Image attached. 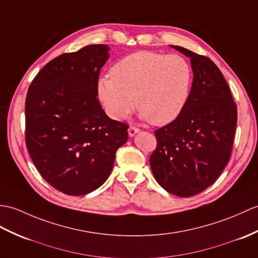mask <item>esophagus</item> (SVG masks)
<instances>
[{"label": "esophagus", "instance_id": "obj_1", "mask_svg": "<svg viewBox=\"0 0 258 258\" xmlns=\"http://www.w3.org/2000/svg\"><path fill=\"white\" fill-rule=\"evenodd\" d=\"M140 132V128H137L135 126H130L128 127V135L130 136H134L136 133H139Z\"/></svg>", "mask_w": 258, "mask_h": 258}]
</instances>
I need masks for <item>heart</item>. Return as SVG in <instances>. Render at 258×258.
<instances>
[{"label": "heart", "instance_id": "1", "mask_svg": "<svg viewBox=\"0 0 258 258\" xmlns=\"http://www.w3.org/2000/svg\"><path fill=\"white\" fill-rule=\"evenodd\" d=\"M192 69L180 55L139 51L113 66L100 78L99 99L107 114L124 119L135 105L143 118L165 125L180 114L188 100Z\"/></svg>", "mask_w": 258, "mask_h": 258}]
</instances>
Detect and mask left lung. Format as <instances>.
I'll return each mask as SVG.
<instances>
[{"mask_svg":"<svg viewBox=\"0 0 258 258\" xmlns=\"http://www.w3.org/2000/svg\"><path fill=\"white\" fill-rule=\"evenodd\" d=\"M172 48L190 58L192 87L178 117L154 131L157 145L149 163L161 187L187 198L210 187L229 163L237 109L222 73L210 58Z\"/></svg>","mask_w":258,"mask_h":258,"instance_id":"1","label":"left lung"}]
</instances>
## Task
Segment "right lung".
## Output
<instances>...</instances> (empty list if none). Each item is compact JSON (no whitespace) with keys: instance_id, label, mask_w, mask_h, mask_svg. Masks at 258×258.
I'll list each match as a JSON object with an SVG mask.
<instances>
[{"instance_id":"1","label":"right lung","mask_w":258,"mask_h":258,"mask_svg":"<svg viewBox=\"0 0 258 258\" xmlns=\"http://www.w3.org/2000/svg\"><path fill=\"white\" fill-rule=\"evenodd\" d=\"M109 47L90 45L46 63L28 88L25 143L34 165L53 188L83 196L109 178L128 125L111 119L98 99Z\"/></svg>"}]
</instances>
